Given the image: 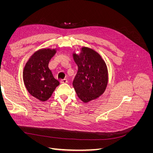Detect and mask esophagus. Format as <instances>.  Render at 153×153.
<instances>
[{
  "label": "esophagus",
  "instance_id": "1",
  "mask_svg": "<svg viewBox=\"0 0 153 153\" xmlns=\"http://www.w3.org/2000/svg\"><path fill=\"white\" fill-rule=\"evenodd\" d=\"M60 82H61V84H64V83H67V82H68V80H67V79H65V78H64V79L61 80V81H60Z\"/></svg>",
  "mask_w": 153,
  "mask_h": 153
}]
</instances>
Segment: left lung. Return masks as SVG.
<instances>
[{"instance_id":"left-lung-1","label":"left lung","mask_w":153,"mask_h":153,"mask_svg":"<svg viewBox=\"0 0 153 153\" xmlns=\"http://www.w3.org/2000/svg\"><path fill=\"white\" fill-rule=\"evenodd\" d=\"M78 71L73 81L76 93L83 102L96 99L107 85L108 70L100 55L91 48H82L80 54L73 53Z\"/></svg>"}]
</instances>
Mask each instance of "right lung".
Here are the masks:
<instances>
[{"instance_id": "1", "label": "right lung", "mask_w": 153, "mask_h": 153, "mask_svg": "<svg viewBox=\"0 0 153 153\" xmlns=\"http://www.w3.org/2000/svg\"><path fill=\"white\" fill-rule=\"evenodd\" d=\"M56 50L49 48L36 52L26 63L23 79L26 89L34 98L45 101L52 96L59 82L53 77L48 63Z\"/></svg>"}]
</instances>
